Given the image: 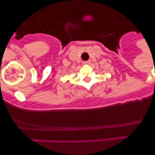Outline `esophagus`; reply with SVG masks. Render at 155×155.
<instances>
[{
    "instance_id": "esophagus-1",
    "label": "esophagus",
    "mask_w": 155,
    "mask_h": 155,
    "mask_svg": "<svg viewBox=\"0 0 155 155\" xmlns=\"http://www.w3.org/2000/svg\"><path fill=\"white\" fill-rule=\"evenodd\" d=\"M90 63H91V61H84V62H83V64H89Z\"/></svg>"
}]
</instances>
